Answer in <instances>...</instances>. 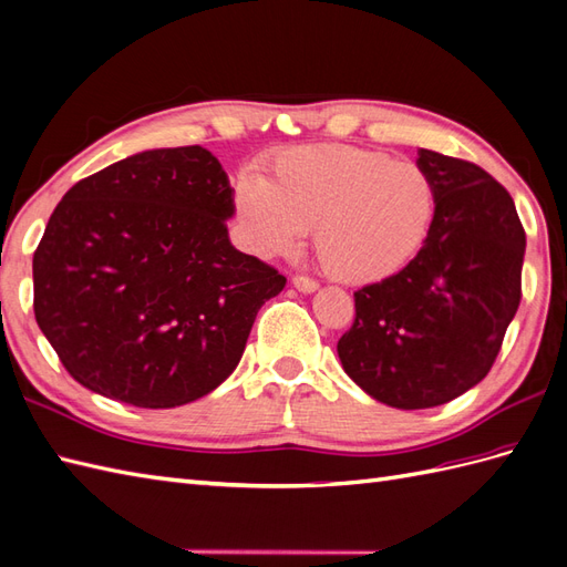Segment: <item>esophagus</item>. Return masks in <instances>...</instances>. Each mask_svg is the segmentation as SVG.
<instances>
[{"label": "esophagus", "instance_id": "esophagus-1", "mask_svg": "<svg viewBox=\"0 0 567 567\" xmlns=\"http://www.w3.org/2000/svg\"><path fill=\"white\" fill-rule=\"evenodd\" d=\"M293 288H298L300 293H312V291H317V288H320V284H317L315 279H310V276L296 274L293 276Z\"/></svg>", "mask_w": 567, "mask_h": 567}]
</instances>
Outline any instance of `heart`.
<instances>
[{
	"label": "heart",
	"instance_id": "obj_1",
	"mask_svg": "<svg viewBox=\"0 0 567 567\" xmlns=\"http://www.w3.org/2000/svg\"><path fill=\"white\" fill-rule=\"evenodd\" d=\"M236 212L257 255H291L312 228L315 257L331 279L372 284L421 252L435 185L423 165L384 151L296 146L274 156L265 177L236 179Z\"/></svg>",
	"mask_w": 567,
	"mask_h": 567
}]
</instances>
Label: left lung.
I'll return each instance as SVG.
<instances>
[{"label": "left lung", "instance_id": "obj_1", "mask_svg": "<svg viewBox=\"0 0 567 567\" xmlns=\"http://www.w3.org/2000/svg\"><path fill=\"white\" fill-rule=\"evenodd\" d=\"M435 216L421 252L358 288L337 343L347 375L396 409L447 404L488 375L522 300L524 238L509 192L472 161L419 151Z\"/></svg>", "mask_w": 567, "mask_h": 567}]
</instances>
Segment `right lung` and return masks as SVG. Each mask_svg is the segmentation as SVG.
I'll use <instances>...</instances> for the list:
<instances>
[{
	"instance_id": "obj_1",
	"label": "right lung",
	"mask_w": 567,
	"mask_h": 567,
	"mask_svg": "<svg viewBox=\"0 0 567 567\" xmlns=\"http://www.w3.org/2000/svg\"><path fill=\"white\" fill-rule=\"evenodd\" d=\"M228 175L202 146L117 161L66 192L33 255L35 322L76 382L140 409L224 382L286 276L228 240Z\"/></svg>"
}]
</instances>
